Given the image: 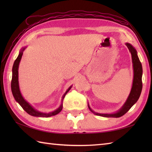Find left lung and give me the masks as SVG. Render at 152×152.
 I'll return each mask as SVG.
<instances>
[{
  "instance_id": "obj_1",
  "label": "left lung",
  "mask_w": 152,
  "mask_h": 152,
  "mask_svg": "<svg viewBox=\"0 0 152 152\" xmlns=\"http://www.w3.org/2000/svg\"><path fill=\"white\" fill-rule=\"evenodd\" d=\"M126 46H127L129 50L131 53L132 57V62H133V85L131 92L129 95L128 97L126 100L124 104L122 106V107L115 113L113 114H101V113L95 112L90 108L89 104H88V108H89L91 112L93 114L102 116L105 118H119L121 116L124 115L126 114L130 108L133 106L135 103L137 102L140 97L141 94L142 89V66L139 60V58L138 57L137 51L136 49L132 46L129 43H126Z\"/></svg>"
}]
</instances>
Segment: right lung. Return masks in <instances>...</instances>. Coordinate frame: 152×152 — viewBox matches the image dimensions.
Segmentation results:
<instances>
[{
	"label": "right lung",
	"mask_w": 152,
	"mask_h": 152,
	"mask_svg": "<svg viewBox=\"0 0 152 152\" xmlns=\"http://www.w3.org/2000/svg\"><path fill=\"white\" fill-rule=\"evenodd\" d=\"M27 47L23 48L22 49L19 51V53L17 57V59H15L14 61V65L12 67V82H11V89H12V92L13 96L16 101L18 102L19 105H20L23 109L26 112L27 114L32 116H35V117H42V118H48L51 117V116H53L55 115H57V114L62 110L63 109V101L65 96L66 93L69 91V90L72 88V86H70L66 92L64 93L62 97V102H61V104L57 109L56 110L53 112H51L49 113H44L39 112L38 110H37L36 109L34 108L33 106H32L29 103H28L26 100H25L23 96H22L20 89H19V81H18V69H19V64L20 63V61L21 59V57L23 56V51L25 50V48Z\"/></svg>",
	"instance_id": "obj_1"
}]
</instances>
